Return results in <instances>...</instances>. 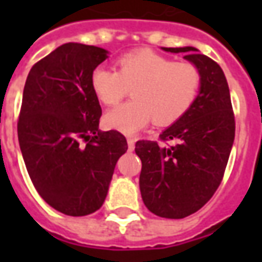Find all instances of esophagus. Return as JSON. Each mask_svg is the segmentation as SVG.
Wrapping results in <instances>:
<instances>
[{"label": "esophagus", "instance_id": "34e87169", "mask_svg": "<svg viewBox=\"0 0 262 262\" xmlns=\"http://www.w3.org/2000/svg\"><path fill=\"white\" fill-rule=\"evenodd\" d=\"M127 148H129V151H133V148H135V140L133 139H127Z\"/></svg>", "mask_w": 262, "mask_h": 262}]
</instances>
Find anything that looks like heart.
Masks as SVG:
<instances>
[{
    "instance_id": "obj_1",
    "label": "heart",
    "mask_w": 262,
    "mask_h": 262,
    "mask_svg": "<svg viewBox=\"0 0 262 262\" xmlns=\"http://www.w3.org/2000/svg\"><path fill=\"white\" fill-rule=\"evenodd\" d=\"M114 70L97 67L91 74V90L97 99L111 106L132 90V101L111 109L103 116L109 129L133 135L151 120L170 126L184 118L198 97L201 73L188 61H172L150 49L122 54Z\"/></svg>"
}]
</instances>
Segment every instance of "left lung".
I'll return each mask as SVG.
<instances>
[{
	"mask_svg": "<svg viewBox=\"0 0 262 262\" xmlns=\"http://www.w3.org/2000/svg\"><path fill=\"white\" fill-rule=\"evenodd\" d=\"M184 53L201 73V91L187 115L165 129L160 140L136 142L142 160L140 192L150 212L165 219L195 213L213 196L225 176L236 122L230 91L220 66L195 48H164Z\"/></svg>",
	"mask_w": 262,
	"mask_h": 262,
	"instance_id": "8db88e82",
	"label": "left lung"
}]
</instances>
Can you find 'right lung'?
<instances>
[{"label":"right lung","instance_id":"1","mask_svg":"<svg viewBox=\"0 0 262 262\" xmlns=\"http://www.w3.org/2000/svg\"><path fill=\"white\" fill-rule=\"evenodd\" d=\"M106 50L66 43L39 60L28 74L18 140L37 193L69 216L102 206L115 165L127 150L118 130L99 132L102 109L91 74Z\"/></svg>","mask_w":262,"mask_h":262}]
</instances>
